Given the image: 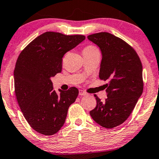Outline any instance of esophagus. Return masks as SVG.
Segmentation results:
<instances>
[{
  "label": "esophagus",
  "instance_id": "obj_1",
  "mask_svg": "<svg viewBox=\"0 0 159 159\" xmlns=\"http://www.w3.org/2000/svg\"><path fill=\"white\" fill-rule=\"evenodd\" d=\"M79 95H81V96H84V95H87V93L82 90H79Z\"/></svg>",
  "mask_w": 159,
  "mask_h": 159
}]
</instances>
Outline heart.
<instances>
[{"mask_svg": "<svg viewBox=\"0 0 159 159\" xmlns=\"http://www.w3.org/2000/svg\"><path fill=\"white\" fill-rule=\"evenodd\" d=\"M83 54H88V55H91V54L95 53H99V50L98 49L97 47L94 46V45H88L86 46L83 49L82 51Z\"/></svg>", "mask_w": 159, "mask_h": 159, "instance_id": "1", "label": "heart"}]
</instances>
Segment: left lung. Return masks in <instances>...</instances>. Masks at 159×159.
<instances>
[{
  "instance_id": "left-lung-1",
  "label": "left lung",
  "mask_w": 159,
  "mask_h": 159,
  "mask_svg": "<svg viewBox=\"0 0 159 159\" xmlns=\"http://www.w3.org/2000/svg\"><path fill=\"white\" fill-rule=\"evenodd\" d=\"M102 54L99 77L108 80L107 98L101 101L95 95L97 105L90 114L103 127H116L131 114L143 90V66L136 51L121 39L108 32L88 36Z\"/></svg>"
}]
</instances>
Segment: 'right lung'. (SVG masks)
<instances>
[{
    "label": "right lung",
    "instance_id": "1",
    "mask_svg": "<svg viewBox=\"0 0 159 159\" xmlns=\"http://www.w3.org/2000/svg\"><path fill=\"white\" fill-rule=\"evenodd\" d=\"M85 37L46 32L32 41L19 54L15 66L14 88L21 112L32 129L44 135L59 131L79 90H53L51 78L62 69L64 54Z\"/></svg>",
    "mask_w": 159,
    "mask_h": 159
}]
</instances>
